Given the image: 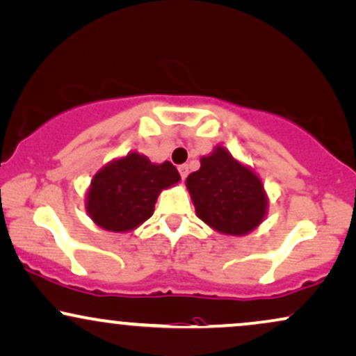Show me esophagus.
I'll return each instance as SVG.
<instances>
[{
    "label": "esophagus",
    "instance_id": "esophagus-1",
    "mask_svg": "<svg viewBox=\"0 0 356 356\" xmlns=\"http://www.w3.org/2000/svg\"><path fill=\"white\" fill-rule=\"evenodd\" d=\"M179 174H181V179H182V181H186L187 174H189V167H187L186 164H184V165H179Z\"/></svg>",
    "mask_w": 356,
    "mask_h": 356
}]
</instances>
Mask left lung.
<instances>
[{
    "instance_id": "obj_1",
    "label": "left lung",
    "mask_w": 356,
    "mask_h": 356,
    "mask_svg": "<svg viewBox=\"0 0 356 356\" xmlns=\"http://www.w3.org/2000/svg\"><path fill=\"white\" fill-rule=\"evenodd\" d=\"M197 217L217 232L243 235L264 220L267 195L262 181L225 151L216 147L187 177Z\"/></svg>"
}]
</instances>
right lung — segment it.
<instances>
[{
	"mask_svg": "<svg viewBox=\"0 0 356 356\" xmlns=\"http://www.w3.org/2000/svg\"><path fill=\"white\" fill-rule=\"evenodd\" d=\"M179 181L181 175L170 162L152 164L139 152H131L94 175L86 209L102 229L127 232L147 220L159 192Z\"/></svg>",
	"mask_w": 356,
	"mask_h": 356,
	"instance_id": "obj_1",
	"label": "right lung"
}]
</instances>
